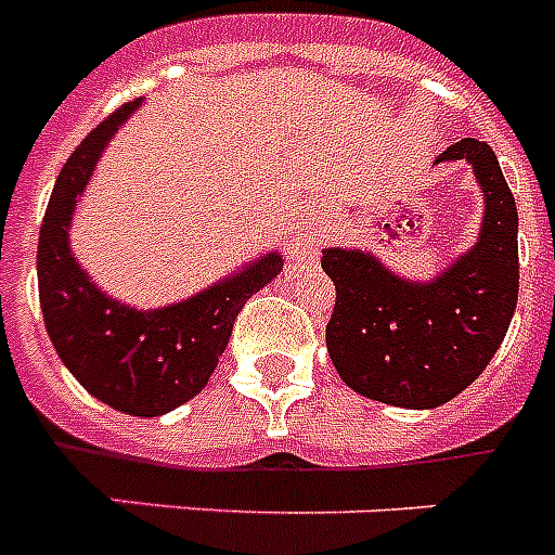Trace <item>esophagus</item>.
Returning <instances> with one entry per match:
<instances>
[{"label": "esophagus", "instance_id": "1", "mask_svg": "<svg viewBox=\"0 0 555 555\" xmlns=\"http://www.w3.org/2000/svg\"><path fill=\"white\" fill-rule=\"evenodd\" d=\"M293 233L299 238V245L305 247V250H310V247H313V236H317V224H313V219H308V216H301V219L293 222Z\"/></svg>", "mask_w": 555, "mask_h": 555}]
</instances>
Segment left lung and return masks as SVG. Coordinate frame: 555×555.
<instances>
[{"label":"left lung","instance_id":"left-lung-1","mask_svg":"<svg viewBox=\"0 0 555 555\" xmlns=\"http://www.w3.org/2000/svg\"><path fill=\"white\" fill-rule=\"evenodd\" d=\"M467 162L485 214L476 242L434 279H408L359 247H324L336 285L324 339L341 382L373 402L430 410L479 379L519 301V214L493 147L462 139L436 156Z\"/></svg>","mask_w":555,"mask_h":555}]
</instances>
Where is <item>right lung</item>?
I'll return each mask as SVG.
<instances>
[{"mask_svg": "<svg viewBox=\"0 0 555 555\" xmlns=\"http://www.w3.org/2000/svg\"><path fill=\"white\" fill-rule=\"evenodd\" d=\"M142 99L107 116L59 170L36 254L39 305L53 348L74 379L128 416H162L199 393L228 348L238 310L282 273V250H264L214 285L162 308H133L105 293L70 247L76 202L96 162Z\"/></svg>", "mask_w": 555, "mask_h": 555, "instance_id": "right-lung-1", "label": "right lung"}]
</instances>
